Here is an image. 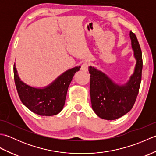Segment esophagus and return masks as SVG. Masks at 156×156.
Returning a JSON list of instances; mask_svg holds the SVG:
<instances>
[{"instance_id": "esophagus-1", "label": "esophagus", "mask_w": 156, "mask_h": 156, "mask_svg": "<svg viewBox=\"0 0 156 156\" xmlns=\"http://www.w3.org/2000/svg\"><path fill=\"white\" fill-rule=\"evenodd\" d=\"M88 66H89V64H88L87 62H84L83 63V64H82V66H81V69L82 71L84 72H87L88 70Z\"/></svg>"}]
</instances>
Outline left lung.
I'll return each instance as SVG.
<instances>
[{
	"instance_id": "obj_1",
	"label": "left lung",
	"mask_w": 156,
	"mask_h": 156,
	"mask_svg": "<svg viewBox=\"0 0 156 156\" xmlns=\"http://www.w3.org/2000/svg\"><path fill=\"white\" fill-rule=\"evenodd\" d=\"M132 49L136 59L133 74L125 85H118L105 73L90 66V93L92 108L99 117L115 120L127 113L136 101L141 81L142 53L134 33L130 31Z\"/></svg>"
}]
</instances>
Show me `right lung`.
<instances>
[{"label": "right lung", "instance_id": "1", "mask_svg": "<svg viewBox=\"0 0 156 156\" xmlns=\"http://www.w3.org/2000/svg\"><path fill=\"white\" fill-rule=\"evenodd\" d=\"M80 68V66H77L69 69L48 87L37 88L21 80L15 64L14 79L19 97L23 104L35 114L41 116L57 115L64 108L69 85L75 73Z\"/></svg>", "mask_w": 156, "mask_h": 156}]
</instances>
